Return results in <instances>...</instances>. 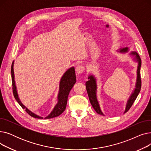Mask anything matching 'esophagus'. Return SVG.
I'll list each match as a JSON object with an SVG mask.
<instances>
[{
    "label": "esophagus",
    "instance_id": "1",
    "mask_svg": "<svg viewBox=\"0 0 151 151\" xmlns=\"http://www.w3.org/2000/svg\"><path fill=\"white\" fill-rule=\"evenodd\" d=\"M85 70V67L83 65H78L76 67L75 71L78 74H81L83 73Z\"/></svg>",
    "mask_w": 151,
    "mask_h": 151
}]
</instances>
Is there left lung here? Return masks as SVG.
<instances>
[{
	"label": "left lung",
	"instance_id": "1",
	"mask_svg": "<svg viewBox=\"0 0 151 151\" xmlns=\"http://www.w3.org/2000/svg\"><path fill=\"white\" fill-rule=\"evenodd\" d=\"M128 50L127 47H125V48L121 49V52H126ZM131 54L133 55H135V58L137 59V61L138 62V66L137 69V80L136 83V88L134 89V92L131 95V96L129 99V100L127 101V104L126 106V109L125 111V113L128 111L130 109V108L132 107L133 104L134 103V100L137 98L138 94L140 92L141 88V76H140V68L141 65V60L139 56V55L136 52H132ZM89 81L86 83V90L88 92V96L89 98V100L91 104L95 109V111L97 112V113L103 115L104 114L102 113L100 109L99 102L97 99L96 97V91H97V84H96V81L95 78L91 75L88 77Z\"/></svg>",
	"mask_w": 151,
	"mask_h": 151
}]
</instances>
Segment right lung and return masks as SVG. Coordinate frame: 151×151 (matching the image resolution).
<instances>
[{
  "label": "right lung",
  "instance_id": "1",
  "mask_svg": "<svg viewBox=\"0 0 151 151\" xmlns=\"http://www.w3.org/2000/svg\"><path fill=\"white\" fill-rule=\"evenodd\" d=\"M11 74H12V86H13V88H12L13 93L16 100L18 101V104L23 109H25V111L29 115L35 118L43 119V117H40L34 114L33 113H32L31 111H30L28 109H27V108H26L22 105V104L19 100L18 96V93L17 91V88H16L15 83H14L13 62L12 65ZM76 82V75L75 72V68L74 67H71L66 71L61 78V80L60 82V86H59L60 87L59 92L58 94V104L55 105L51 113L49 116H47L46 117H45V119H51V118L58 117L64 111L67 106V103L69 92L71 91V88L73 87Z\"/></svg>",
  "mask_w": 151,
  "mask_h": 151
}]
</instances>
